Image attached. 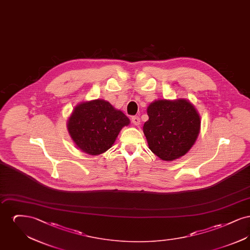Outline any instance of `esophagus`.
Listing matches in <instances>:
<instances>
[{
  "instance_id": "1",
  "label": "esophagus",
  "mask_w": 250,
  "mask_h": 250,
  "mask_svg": "<svg viewBox=\"0 0 250 250\" xmlns=\"http://www.w3.org/2000/svg\"><path fill=\"white\" fill-rule=\"evenodd\" d=\"M131 121H132L133 125H139L141 124V119H140L139 116H133L131 118Z\"/></svg>"
}]
</instances>
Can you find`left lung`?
<instances>
[{
	"mask_svg": "<svg viewBox=\"0 0 250 250\" xmlns=\"http://www.w3.org/2000/svg\"><path fill=\"white\" fill-rule=\"evenodd\" d=\"M147 114L143 133L155 155L172 161L190 150L200 133L201 118L188 100H156L147 107Z\"/></svg>",
	"mask_w": 250,
	"mask_h": 250,
	"instance_id": "left-lung-1",
	"label": "left lung"
}]
</instances>
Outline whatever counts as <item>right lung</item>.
I'll list each match as a JSON object with an SVG mask.
<instances>
[{
  "instance_id": "obj_1",
  "label": "right lung",
  "mask_w": 250,
  "mask_h": 250,
  "mask_svg": "<svg viewBox=\"0 0 250 250\" xmlns=\"http://www.w3.org/2000/svg\"><path fill=\"white\" fill-rule=\"evenodd\" d=\"M130 123L127 116L107 101L95 99L74 108L67 122L73 142L84 153H105L115 142L121 129Z\"/></svg>"
}]
</instances>
